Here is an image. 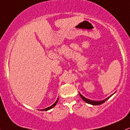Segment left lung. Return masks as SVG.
Masks as SVG:
<instances>
[{
  "label": "left lung",
  "mask_w": 130,
  "mask_h": 130,
  "mask_svg": "<svg viewBox=\"0 0 130 130\" xmlns=\"http://www.w3.org/2000/svg\"><path fill=\"white\" fill-rule=\"evenodd\" d=\"M79 95L80 96V97H81L82 99H83V100H84V101H85V102L87 103H88V104H92V105H100V104H103V103H104L106 101L108 100L109 99V98L110 97H111V96H112V95H114V93H114L113 94H112L111 95H110V96H109V97L106 98V99L103 100H101V101H94V100H90L87 99V98H85L84 96H83V95H82L81 94H80V93H79Z\"/></svg>",
  "instance_id": "obj_1"
}]
</instances>
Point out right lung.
Masks as SVG:
<instances>
[{"label":"right lung","mask_w":130,"mask_h":130,"mask_svg":"<svg viewBox=\"0 0 130 130\" xmlns=\"http://www.w3.org/2000/svg\"><path fill=\"white\" fill-rule=\"evenodd\" d=\"M58 100H59V98H57V99L56 101L54 103V104H53V105H51V106H50V107H47V108H45V109H41V111H48V110L51 109L53 108L56 105L57 103L58 102Z\"/></svg>","instance_id":"obj_1"}]
</instances>
